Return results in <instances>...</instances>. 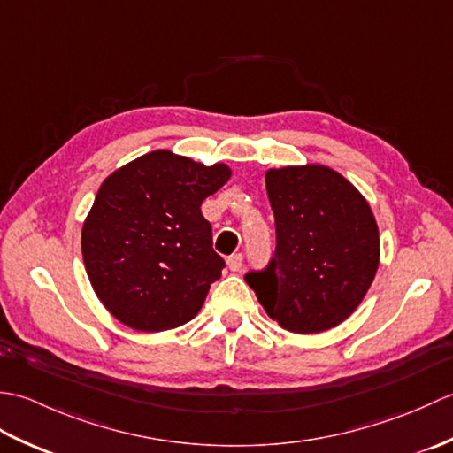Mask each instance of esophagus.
Returning <instances> with one entry per match:
<instances>
[{
	"mask_svg": "<svg viewBox=\"0 0 453 453\" xmlns=\"http://www.w3.org/2000/svg\"><path fill=\"white\" fill-rule=\"evenodd\" d=\"M227 266H229V271H234V273L242 271V266H243V255H242V253H235V255H232V257H227Z\"/></svg>",
	"mask_w": 453,
	"mask_h": 453,
	"instance_id": "obj_1",
	"label": "esophagus"
}]
</instances>
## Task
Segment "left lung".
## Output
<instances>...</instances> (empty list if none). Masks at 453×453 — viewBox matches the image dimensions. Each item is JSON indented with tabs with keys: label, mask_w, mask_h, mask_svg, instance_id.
Wrapping results in <instances>:
<instances>
[{
	"label": "left lung",
	"mask_w": 453,
	"mask_h": 453,
	"mask_svg": "<svg viewBox=\"0 0 453 453\" xmlns=\"http://www.w3.org/2000/svg\"><path fill=\"white\" fill-rule=\"evenodd\" d=\"M266 192L276 247L245 282L284 329H331L360 305L378 271L380 234L368 202L321 165L268 171Z\"/></svg>",
	"instance_id": "8db88e82"
}]
</instances>
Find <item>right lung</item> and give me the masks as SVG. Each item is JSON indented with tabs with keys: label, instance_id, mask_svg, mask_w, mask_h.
<instances>
[{
	"label": "right lung",
	"instance_id": "right-lung-1",
	"mask_svg": "<svg viewBox=\"0 0 453 453\" xmlns=\"http://www.w3.org/2000/svg\"><path fill=\"white\" fill-rule=\"evenodd\" d=\"M229 175L221 163L204 167L159 150L103 182L81 251L95 294L120 323L165 331L200 311L226 266L200 204Z\"/></svg>",
	"mask_w": 453,
	"mask_h": 453
}]
</instances>
